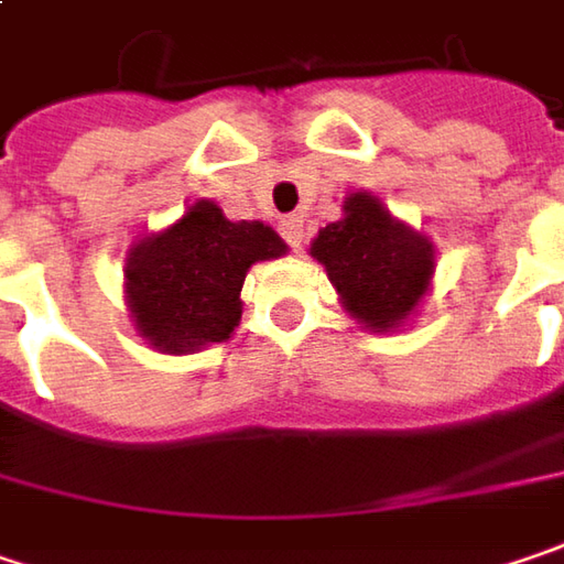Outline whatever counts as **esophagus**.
<instances>
[{"mask_svg":"<svg viewBox=\"0 0 564 564\" xmlns=\"http://www.w3.org/2000/svg\"><path fill=\"white\" fill-rule=\"evenodd\" d=\"M279 231H282V238L289 240L295 250L304 243V221H301L297 215H285V218L279 221Z\"/></svg>","mask_w":564,"mask_h":564,"instance_id":"esophagus-1","label":"esophagus"}]
</instances>
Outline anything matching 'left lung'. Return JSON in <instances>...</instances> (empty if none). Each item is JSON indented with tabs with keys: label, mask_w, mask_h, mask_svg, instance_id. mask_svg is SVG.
I'll return each instance as SVG.
<instances>
[{
	"label": "left lung",
	"mask_w": 564,
	"mask_h": 564,
	"mask_svg": "<svg viewBox=\"0 0 564 564\" xmlns=\"http://www.w3.org/2000/svg\"><path fill=\"white\" fill-rule=\"evenodd\" d=\"M311 257L326 269L343 311L371 333L406 326L435 279L432 238L368 189H352L343 199V218L317 231Z\"/></svg>",
	"instance_id": "8db88e82"
}]
</instances>
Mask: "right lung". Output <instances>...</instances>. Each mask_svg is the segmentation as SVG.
<instances>
[{"label":"right lung","instance_id":"right-lung-1","mask_svg":"<svg viewBox=\"0 0 564 564\" xmlns=\"http://www.w3.org/2000/svg\"><path fill=\"white\" fill-rule=\"evenodd\" d=\"M289 243L263 221H231L212 199L149 231L127 250L123 297L132 329L164 355H193L231 339L240 289L253 263L279 260Z\"/></svg>","mask_w":564,"mask_h":564}]
</instances>
